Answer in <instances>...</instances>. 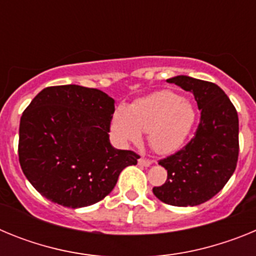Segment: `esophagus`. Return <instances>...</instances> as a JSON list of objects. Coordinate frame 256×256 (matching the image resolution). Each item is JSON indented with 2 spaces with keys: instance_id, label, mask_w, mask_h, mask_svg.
Here are the masks:
<instances>
[{
  "instance_id": "1",
  "label": "esophagus",
  "mask_w": 256,
  "mask_h": 256,
  "mask_svg": "<svg viewBox=\"0 0 256 256\" xmlns=\"http://www.w3.org/2000/svg\"><path fill=\"white\" fill-rule=\"evenodd\" d=\"M138 164L142 165V166H150V165L152 164V162L148 159H144V158H141V159H138Z\"/></svg>"
}]
</instances>
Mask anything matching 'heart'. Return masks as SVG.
I'll list each match as a JSON object with an SVG mask.
<instances>
[{
  "label": "heart",
  "mask_w": 256,
  "mask_h": 256,
  "mask_svg": "<svg viewBox=\"0 0 256 256\" xmlns=\"http://www.w3.org/2000/svg\"><path fill=\"white\" fill-rule=\"evenodd\" d=\"M194 106L180 94L160 91L136 100L130 108H116L112 130L122 144H138L148 133L150 146L170 154L183 146L195 123Z\"/></svg>",
  "instance_id": "b5f03b06"
}]
</instances>
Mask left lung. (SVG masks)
Listing matches in <instances>:
<instances>
[{
    "label": "left lung",
    "instance_id": "1",
    "mask_svg": "<svg viewBox=\"0 0 256 256\" xmlns=\"http://www.w3.org/2000/svg\"><path fill=\"white\" fill-rule=\"evenodd\" d=\"M194 94L201 112L195 137L178 152L160 160L168 172L156 198L174 206H196L216 196L228 182L238 159V116L220 87L187 76L166 79Z\"/></svg>",
    "mask_w": 256,
    "mask_h": 256
}]
</instances>
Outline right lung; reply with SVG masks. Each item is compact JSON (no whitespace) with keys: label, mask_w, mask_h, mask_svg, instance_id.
I'll list each match as a JSON object with an SVG mask.
<instances>
[{"label":"right lung","mask_w":256,"mask_h":256,"mask_svg":"<svg viewBox=\"0 0 256 256\" xmlns=\"http://www.w3.org/2000/svg\"><path fill=\"white\" fill-rule=\"evenodd\" d=\"M114 104L105 92L76 84L47 87L32 100L20 119L19 162L40 195L72 209L90 206L137 164V154L110 144Z\"/></svg>","instance_id":"1"}]
</instances>
